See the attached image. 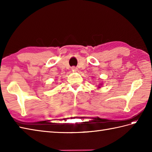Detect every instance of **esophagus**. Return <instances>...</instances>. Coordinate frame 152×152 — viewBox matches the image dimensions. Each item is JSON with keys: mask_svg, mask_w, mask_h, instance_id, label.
I'll return each mask as SVG.
<instances>
[{"mask_svg": "<svg viewBox=\"0 0 152 152\" xmlns=\"http://www.w3.org/2000/svg\"><path fill=\"white\" fill-rule=\"evenodd\" d=\"M71 69H72V71H76L77 70V68L76 66H72L71 68Z\"/></svg>", "mask_w": 152, "mask_h": 152, "instance_id": "1", "label": "esophagus"}]
</instances>
